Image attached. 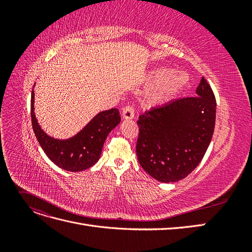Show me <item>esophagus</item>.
<instances>
[{"instance_id":"1","label":"esophagus","mask_w":252,"mask_h":252,"mask_svg":"<svg viewBox=\"0 0 252 252\" xmlns=\"http://www.w3.org/2000/svg\"><path fill=\"white\" fill-rule=\"evenodd\" d=\"M122 118L124 120H132L134 118V111L130 106H125V107L122 109Z\"/></svg>"}]
</instances>
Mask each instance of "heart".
<instances>
[{
	"label": "heart",
	"mask_w": 252,
	"mask_h": 252,
	"mask_svg": "<svg viewBox=\"0 0 252 252\" xmlns=\"http://www.w3.org/2000/svg\"><path fill=\"white\" fill-rule=\"evenodd\" d=\"M147 85L152 86L144 97V105L155 108L174 100L189 83V75L182 70L168 67H158L149 71L146 77Z\"/></svg>",
	"instance_id": "1"
}]
</instances>
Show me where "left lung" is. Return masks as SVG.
<instances>
[{
	"mask_svg": "<svg viewBox=\"0 0 252 252\" xmlns=\"http://www.w3.org/2000/svg\"><path fill=\"white\" fill-rule=\"evenodd\" d=\"M216 96L203 77L195 96L174 100L139 117L136 156L152 178L173 183L199 165L212 139Z\"/></svg>",
	"mask_w": 252,
	"mask_h": 252,
	"instance_id": "8db88e82",
	"label": "left lung"
}]
</instances>
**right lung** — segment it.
I'll return each instance as SVG.
<instances>
[{
    "mask_svg": "<svg viewBox=\"0 0 252 252\" xmlns=\"http://www.w3.org/2000/svg\"><path fill=\"white\" fill-rule=\"evenodd\" d=\"M32 122L36 140L50 161L64 170L77 172L90 168L98 161L104 142L112 129L120 124L121 117L117 108L101 111L71 138L55 139L45 132L37 123L32 90Z\"/></svg>",
    "mask_w": 252,
    "mask_h": 252,
    "instance_id": "add662e5",
    "label": "right lung"
}]
</instances>
